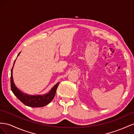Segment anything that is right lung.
Returning a JSON list of instances; mask_svg holds the SVG:
<instances>
[{
	"mask_svg": "<svg viewBox=\"0 0 134 134\" xmlns=\"http://www.w3.org/2000/svg\"><path fill=\"white\" fill-rule=\"evenodd\" d=\"M21 53V52H20ZM20 53L18 54L17 57L20 55ZM15 61L13 64V67L11 70V76H10V86L11 90H12L13 94L16 95V97L22 102L24 104L27 106L31 107H43L48 104L54 98L57 87H58L59 82H58L56 85L53 86L52 89L49 91L48 93L44 95H29L23 93L20 89H18L15 85L13 79V68L15 63Z\"/></svg>",
	"mask_w": 134,
	"mask_h": 134,
	"instance_id": "right-lung-1",
	"label": "right lung"
}]
</instances>
